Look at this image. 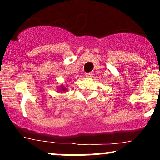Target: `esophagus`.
I'll list each match as a JSON object with an SVG mask.
<instances>
[{
    "instance_id": "34e87169",
    "label": "esophagus",
    "mask_w": 160,
    "mask_h": 160,
    "mask_svg": "<svg viewBox=\"0 0 160 160\" xmlns=\"http://www.w3.org/2000/svg\"><path fill=\"white\" fill-rule=\"evenodd\" d=\"M85 76H86V77H88V78H91V77H93V74H92L91 72H88V73L85 74Z\"/></svg>"
}]
</instances>
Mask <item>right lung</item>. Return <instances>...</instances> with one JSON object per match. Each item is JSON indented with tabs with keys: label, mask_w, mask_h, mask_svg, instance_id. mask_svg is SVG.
<instances>
[{
	"label": "right lung",
	"mask_w": 160,
	"mask_h": 160,
	"mask_svg": "<svg viewBox=\"0 0 160 160\" xmlns=\"http://www.w3.org/2000/svg\"><path fill=\"white\" fill-rule=\"evenodd\" d=\"M58 90H61V91H67V89L65 88V87L63 86V85H62V86H60V88H58Z\"/></svg>",
	"instance_id": "add662e5"
}]
</instances>
